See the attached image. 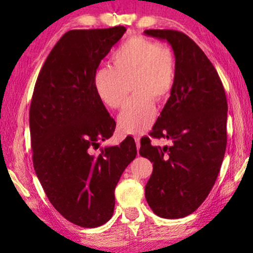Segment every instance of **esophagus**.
<instances>
[{
    "instance_id": "1",
    "label": "esophagus",
    "mask_w": 253,
    "mask_h": 253,
    "mask_svg": "<svg viewBox=\"0 0 253 253\" xmlns=\"http://www.w3.org/2000/svg\"><path fill=\"white\" fill-rule=\"evenodd\" d=\"M134 141H136V145H137V149H139V145H141V139L139 137H134Z\"/></svg>"
}]
</instances>
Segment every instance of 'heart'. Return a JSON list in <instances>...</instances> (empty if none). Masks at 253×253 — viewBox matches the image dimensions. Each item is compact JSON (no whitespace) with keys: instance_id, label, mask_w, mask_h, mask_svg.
Instances as JSON below:
<instances>
[{"instance_id":"obj_1","label":"heart","mask_w":253,"mask_h":253,"mask_svg":"<svg viewBox=\"0 0 253 253\" xmlns=\"http://www.w3.org/2000/svg\"><path fill=\"white\" fill-rule=\"evenodd\" d=\"M93 76V88L99 100L109 109H119L124 101V82L129 79L133 96L119 115V127L126 133L144 131L154 121L155 103H165L176 81L172 51L144 37H132L122 42Z\"/></svg>"}]
</instances>
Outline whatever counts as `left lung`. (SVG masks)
<instances>
[{"label": "left lung", "mask_w": 253, "mask_h": 253, "mask_svg": "<svg viewBox=\"0 0 253 253\" xmlns=\"http://www.w3.org/2000/svg\"><path fill=\"white\" fill-rule=\"evenodd\" d=\"M144 33L167 40L176 62L174 89L149 133L172 144L153 147L145 138L139 149L153 163L145 200L162 218H183L202 205L218 177L228 138V101L218 72L190 37L171 29Z\"/></svg>", "instance_id": "1"}]
</instances>
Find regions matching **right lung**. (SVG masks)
Wrapping results in <instances>:
<instances>
[{
    "label": "right lung",
    "instance_id": "add662e5",
    "mask_svg": "<svg viewBox=\"0 0 253 253\" xmlns=\"http://www.w3.org/2000/svg\"><path fill=\"white\" fill-rule=\"evenodd\" d=\"M125 32L119 25L66 33L40 70L30 104L35 172L56 211L82 228L111 218L115 187L137 155L132 137L91 153L116 127L94 91L93 76Z\"/></svg>",
    "mask_w": 253,
    "mask_h": 253
}]
</instances>
